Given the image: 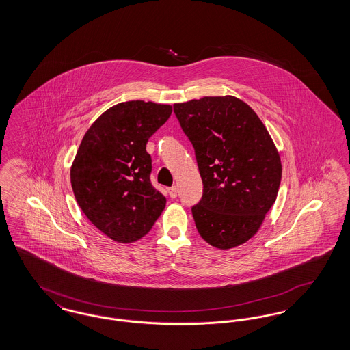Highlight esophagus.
Listing matches in <instances>:
<instances>
[{
    "mask_svg": "<svg viewBox=\"0 0 350 350\" xmlns=\"http://www.w3.org/2000/svg\"><path fill=\"white\" fill-rule=\"evenodd\" d=\"M167 194L170 198H176L177 197V187L176 186H172L167 189Z\"/></svg>",
    "mask_w": 350,
    "mask_h": 350,
    "instance_id": "1",
    "label": "esophagus"
}]
</instances>
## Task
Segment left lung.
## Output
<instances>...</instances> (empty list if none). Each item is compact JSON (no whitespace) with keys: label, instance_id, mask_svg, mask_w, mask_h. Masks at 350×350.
Segmentation results:
<instances>
[{"label":"left lung","instance_id":"1","mask_svg":"<svg viewBox=\"0 0 350 350\" xmlns=\"http://www.w3.org/2000/svg\"><path fill=\"white\" fill-rule=\"evenodd\" d=\"M191 142L203 194L191 207L203 240L219 250L248 241L275 202L282 165L267 127L236 97L173 105Z\"/></svg>","mask_w":350,"mask_h":350}]
</instances>
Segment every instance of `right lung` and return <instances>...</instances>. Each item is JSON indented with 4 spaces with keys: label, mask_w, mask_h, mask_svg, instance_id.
Returning a JSON list of instances; mask_svg holds the SVG:
<instances>
[{
    "label": "right lung",
    "mask_w": 350,
    "mask_h": 350,
    "mask_svg": "<svg viewBox=\"0 0 350 350\" xmlns=\"http://www.w3.org/2000/svg\"><path fill=\"white\" fill-rule=\"evenodd\" d=\"M172 114V106L122 102L86 131L70 167V183L86 217L118 243L150 232L167 198L150 183L147 142Z\"/></svg>",
    "instance_id": "1"
}]
</instances>
